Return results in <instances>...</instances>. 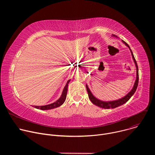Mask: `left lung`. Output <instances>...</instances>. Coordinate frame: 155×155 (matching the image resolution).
Wrapping results in <instances>:
<instances>
[{
	"label": "left lung",
	"mask_w": 155,
	"mask_h": 155,
	"mask_svg": "<svg viewBox=\"0 0 155 155\" xmlns=\"http://www.w3.org/2000/svg\"><path fill=\"white\" fill-rule=\"evenodd\" d=\"M114 37H118L117 35H112ZM122 41L123 42L124 44H125V45L127 46L129 49L130 50V53H131V55H132V59H133V61L135 63V65H136V80L135 81V83H134V86L133 87H132V89L130 90V92H129L125 96H124L123 97L120 99H118V100H116V101H101L100 99H98L97 98H96L93 94V93H91V91H90V88L88 87V86L87 84H86V90H87V94H88V96H89V99H90V101L92 102L93 104H94V105L101 107V108H115L116 107H118L120 105H123L124 104H125L126 102H127L129 99L133 96V94L135 93L136 90H137V86H138V83H139V69H138V66H137V62L135 59V58L134 56V54L133 53H132V50H130L129 46L128 45V44L127 43H126L124 41L122 40Z\"/></svg>",
	"instance_id": "obj_1"
}]
</instances>
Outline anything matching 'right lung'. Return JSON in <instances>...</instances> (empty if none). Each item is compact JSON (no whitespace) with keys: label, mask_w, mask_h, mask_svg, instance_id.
Listing matches in <instances>:
<instances>
[{"label":"right lung","mask_w":155,"mask_h":155,"mask_svg":"<svg viewBox=\"0 0 155 155\" xmlns=\"http://www.w3.org/2000/svg\"><path fill=\"white\" fill-rule=\"evenodd\" d=\"M70 81H71V80H69L67 81V83H66V84H65V86L64 88V90L62 91V94H61V97L56 102H54L52 104H48V105H42V106L34 105L33 107H35V108H37V109H40V110H50V109L55 108H57V107L61 106V105H62L64 104V102H65V99H66V96H67V93H68V84H69Z\"/></svg>","instance_id":"right-lung-1"}]
</instances>
